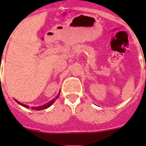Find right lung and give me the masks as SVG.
I'll return each mask as SVG.
<instances>
[{
    "instance_id": "1",
    "label": "right lung",
    "mask_w": 146,
    "mask_h": 146,
    "mask_svg": "<svg viewBox=\"0 0 146 146\" xmlns=\"http://www.w3.org/2000/svg\"><path fill=\"white\" fill-rule=\"evenodd\" d=\"M59 94H60V93H58V95H57V97H56L55 99L52 100L50 101L49 102H48V103H46V104H44L43 106H40V107H32V109H33V110H44V109H46V108H48V107H49L50 106H51V104H52L54 102H55L56 99H57V98H58V95H59ZM15 101L17 102L18 103V104H21L22 106H23V107H26V108H29V106L26 105V104H22V103H20V102H18V101H17V100H15Z\"/></svg>"
}]
</instances>
